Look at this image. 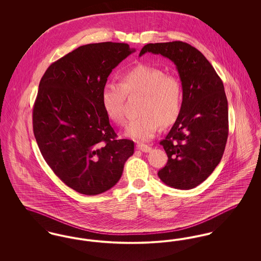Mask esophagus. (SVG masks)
I'll use <instances>...</instances> for the list:
<instances>
[{"mask_svg":"<svg viewBox=\"0 0 261 261\" xmlns=\"http://www.w3.org/2000/svg\"><path fill=\"white\" fill-rule=\"evenodd\" d=\"M137 149H140V150H142V151H144V152H148L150 150V147L149 146H147V145H145V144H141V143H138L137 144Z\"/></svg>","mask_w":261,"mask_h":261,"instance_id":"34e87169","label":"esophagus"}]
</instances>
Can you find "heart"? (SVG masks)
Instances as JSON below:
<instances>
[{"label": "heart", "mask_w": 261, "mask_h": 261, "mask_svg": "<svg viewBox=\"0 0 261 261\" xmlns=\"http://www.w3.org/2000/svg\"><path fill=\"white\" fill-rule=\"evenodd\" d=\"M141 94V113L128 125L126 135L137 141L152 139L162 125L173 124L183 105V86L174 74H166L156 66L138 64L120 76V83L109 81L101 91V103L109 118L124 125L127 95Z\"/></svg>", "instance_id": "b5f03b06"}]
</instances>
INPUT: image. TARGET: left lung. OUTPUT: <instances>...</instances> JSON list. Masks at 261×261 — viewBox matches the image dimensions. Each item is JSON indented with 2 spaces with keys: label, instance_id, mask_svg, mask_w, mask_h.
Returning a JSON list of instances; mask_svg holds the SVG:
<instances>
[{
  "label": "left lung",
  "instance_id": "left-lung-1",
  "mask_svg": "<svg viewBox=\"0 0 261 261\" xmlns=\"http://www.w3.org/2000/svg\"><path fill=\"white\" fill-rule=\"evenodd\" d=\"M162 55L175 63L183 86V105L161 141L168 160L159 171L167 186L189 190L211 175L224 153L229 133L223 82L205 57L182 41L147 44L140 51Z\"/></svg>",
  "mask_w": 261,
  "mask_h": 261
}]
</instances>
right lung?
<instances>
[{
	"mask_svg": "<svg viewBox=\"0 0 261 261\" xmlns=\"http://www.w3.org/2000/svg\"><path fill=\"white\" fill-rule=\"evenodd\" d=\"M133 51L125 43L84 45L41 78L32 115L38 147L54 173L80 194L110 190L134 153V142L117 139L101 103L109 75Z\"/></svg>",
	"mask_w": 261,
	"mask_h": 261,
	"instance_id": "right-lung-1",
	"label": "right lung"
}]
</instances>
